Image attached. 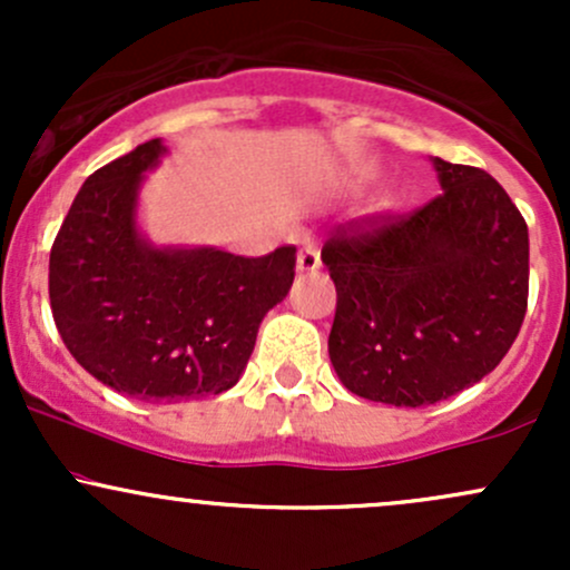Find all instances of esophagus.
I'll use <instances>...</instances> for the list:
<instances>
[{
    "label": "esophagus",
    "mask_w": 570,
    "mask_h": 570,
    "mask_svg": "<svg viewBox=\"0 0 570 570\" xmlns=\"http://www.w3.org/2000/svg\"><path fill=\"white\" fill-rule=\"evenodd\" d=\"M322 267V252H318L316 244H305L297 252V271L299 273H313Z\"/></svg>",
    "instance_id": "obj_1"
}]
</instances>
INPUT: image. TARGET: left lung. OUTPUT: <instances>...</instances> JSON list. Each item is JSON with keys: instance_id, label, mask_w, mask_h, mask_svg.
I'll list each match as a JSON object with an SVG mask.
<instances>
[{"instance_id": "1", "label": "left lung", "mask_w": 570, "mask_h": 570, "mask_svg": "<svg viewBox=\"0 0 570 570\" xmlns=\"http://www.w3.org/2000/svg\"><path fill=\"white\" fill-rule=\"evenodd\" d=\"M442 193L402 219L337 227L330 358L351 394L423 407L480 383L528 307V225L493 176L431 158Z\"/></svg>"}]
</instances>
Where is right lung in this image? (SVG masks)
I'll return each instance as SVG.
<instances>
[{"instance_id":"add662e5","label":"right lung","mask_w":570,"mask_h":570,"mask_svg":"<svg viewBox=\"0 0 570 570\" xmlns=\"http://www.w3.org/2000/svg\"><path fill=\"white\" fill-rule=\"evenodd\" d=\"M166 153L149 139L90 174L50 248V307L69 353L117 394L153 404L238 383L265 313L289 294L297 252L155 246L139 193Z\"/></svg>"}]
</instances>
